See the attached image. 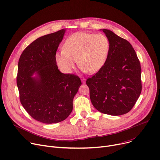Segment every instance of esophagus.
<instances>
[{"label": "esophagus", "mask_w": 160, "mask_h": 160, "mask_svg": "<svg viewBox=\"0 0 160 160\" xmlns=\"http://www.w3.org/2000/svg\"><path fill=\"white\" fill-rule=\"evenodd\" d=\"M81 80H82V83H86V79H85V78H82V79H81Z\"/></svg>", "instance_id": "esophagus-1"}]
</instances>
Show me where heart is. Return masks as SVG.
Here are the masks:
<instances>
[{
    "label": "heart",
    "instance_id": "b5f03b06",
    "mask_svg": "<svg viewBox=\"0 0 160 160\" xmlns=\"http://www.w3.org/2000/svg\"><path fill=\"white\" fill-rule=\"evenodd\" d=\"M109 51L110 42L105 35L79 31L68 38L63 49L56 52L55 60L60 69L66 73L72 71L77 60L83 71L94 74L104 66Z\"/></svg>",
    "mask_w": 160,
    "mask_h": 160
}]
</instances>
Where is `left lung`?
Segmentation results:
<instances>
[{
  "label": "left lung",
  "mask_w": 160,
  "mask_h": 160,
  "mask_svg": "<svg viewBox=\"0 0 160 160\" xmlns=\"http://www.w3.org/2000/svg\"><path fill=\"white\" fill-rule=\"evenodd\" d=\"M110 51L104 66L86 81L92 104L112 116L129 112L142 92L141 66L132 45L109 29Z\"/></svg>",
  "instance_id": "8db88e82"
}]
</instances>
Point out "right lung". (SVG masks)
<instances>
[{"label":"right lung","instance_id":"obj_1","mask_svg":"<svg viewBox=\"0 0 160 160\" xmlns=\"http://www.w3.org/2000/svg\"><path fill=\"white\" fill-rule=\"evenodd\" d=\"M65 32L63 29L36 39L18 60L17 84L21 104L32 118L44 123L68 118L82 84L78 76L61 72L57 65L55 54Z\"/></svg>","mask_w":160,"mask_h":160}]
</instances>
